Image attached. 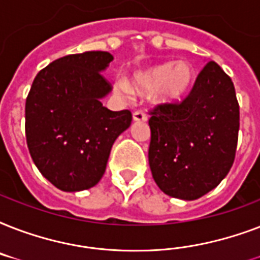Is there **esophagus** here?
I'll use <instances>...</instances> for the list:
<instances>
[{
	"label": "esophagus",
	"instance_id": "obj_1",
	"mask_svg": "<svg viewBox=\"0 0 260 260\" xmlns=\"http://www.w3.org/2000/svg\"><path fill=\"white\" fill-rule=\"evenodd\" d=\"M135 121H147V114L144 110H135L134 112Z\"/></svg>",
	"mask_w": 260,
	"mask_h": 260
}]
</instances>
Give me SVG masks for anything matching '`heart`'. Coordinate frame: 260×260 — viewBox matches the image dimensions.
Instances as JSON below:
<instances>
[{"mask_svg": "<svg viewBox=\"0 0 260 260\" xmlns=\"http://www.w3.org/2000/svg\"><path fill=\"white\" fill-rule=\"evenodd\" d=\"M196 81V71L187 62H163L144 70L136 71L129 83L118 79L116 89L124 94L132 90L140 94L155 93V100L162 104H177L190 93Z\"/></svg>", "mask_w": 260, "mask_h": 260, "instance_id": "1", "label": "heart"}]
</instances>
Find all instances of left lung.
<instances>
[{
	"label": "left lung",
	"instance_id": "1",
	"mask_svg": "<svg viewBox=\"0 0 260 260\" xmlns=\"http://www.w3.org/2000/svg\"><path fill=\"white\" fill-rule=\"evenodd\" d=\"M150 114L148 162L163 193L191 201L226 177L240 116L234 82L217 63H206L183 101L156 105Z\"/></svg>",
	"mask_w": 260,
	"mask_h": 260
}]
</instances>
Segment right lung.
Here are the masks:
<instances>
[{"mask_svg": "<svg viewBox=\"0 0 260 260\" xmlns=\"http://www.w3.org/2000/svg\"><path fill=\"white\" fill-rule=\"evenodd\" d=\"M105 51L59 58L39 71L25 102V138L32 160L63 191L100 182L114 140L131 125L129 110L112 112L101 98L112 90L101 74Z\"/></svg>", "mask_w": 260, "mask_h": 260, "instance_id": "obj_1", "label": "right lung"}]
</instances>
